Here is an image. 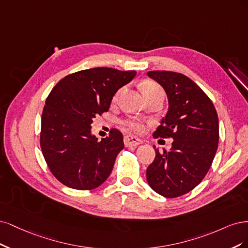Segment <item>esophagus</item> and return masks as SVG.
<instances>
[{
    "mask_svg": "<svg viewBox=\"0 0 248 248\" xmlns=\"http://www.w3.org/2000/svg\"><path fill=\"white\" fill-rule=\"evenodd\" d=\"M124 145L126 147H130V146H137L142 143V140H140L138 137H136V136H125L124 137Z\"/></svg>",
    "mask_w": 248,
    "mask_h": 248,
    "instance_id": "obj_1",
    "label": "esophagus"
}]
</instances>
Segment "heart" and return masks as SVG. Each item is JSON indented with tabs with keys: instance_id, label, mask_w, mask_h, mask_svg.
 Returning a JSON list of instances; mask_svg holds the SVG:
<instances>
[{
	"instance_id": "obj_1",
	"label": "heart",
	"mask_w": 248,
	"mask_h": 248,
	"mask_svg": "<svg viewBox=\"0 0 248 248\" xmlns=\"http://www.w3.org/2000/svg\"><path fill=\"white\" fill-rule=\"evenodd\" d=\"M140 86H141V91L146 99L151 97V95H155V94L158 93H163L162 87L153 80H144L141 83ZM118 93H119V91L114 94V99L118 95ZM124 124L127 127H129V129H131L135 132H142L143 131V124L138 121H135V119H132V121H126Z\"/></svg>"
}]
</instances>
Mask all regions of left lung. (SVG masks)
Instances as JSON below:
<instances>
[{
  "instance_id": "1",
  "label": "left lung",
  "mask_w": 248,
  "mask_h": 248,
  "mask_svg": "<svg viewBox=\"0 0 248 248\" xmlns=\"http://www.w3.org/2000/svg\"><path fill=\"white\" fill-rule=\"evenodd\" d=\"M169 101L166 117L155 138H172L169 151H159L146 170L149 186L166 198L194 189L210 169L219 139L218 116L213 103L187 76L171 71H149Z\"/></svg>"
}]
</instances>
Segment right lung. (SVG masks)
Returning a JSON list of instances; mask_svg holds the SVG:
<instances>
[{"label": "right lung", "mask_w": 248, "mask_h": 248, "mask_svg": "<svg viewBox=\"0 0 248 248\" xmlns=\"http://www.w3.org/2000/svg\"><path fill=\"white\" fill-rule=\"evenodd\" d=\"M136 71L93 68L67 75L47 97L40 145L53 176L68 187L90 190L101 186L124 149V137L112 129L101 141L92 135L93 119L109 110L115 93Z\"/></svg>", "instance_id": "obj_1"}]
</instances>
